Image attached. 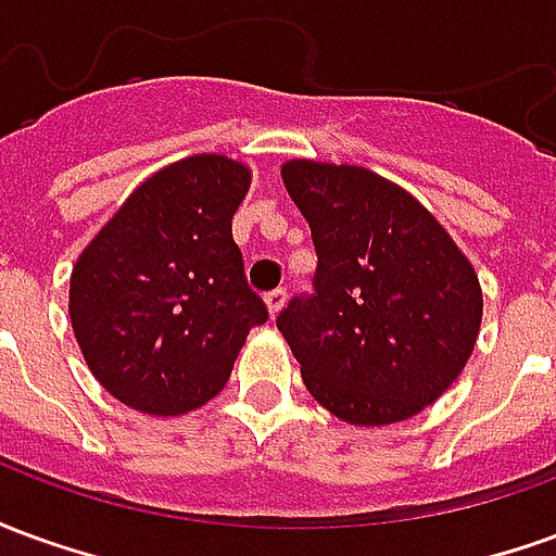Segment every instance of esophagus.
<instances>
[{
	"instance_id": "obj_1",
	"label": "esophagus",
	"mask_w": 556,
	"mask_h": 556,
	"mask_svg": "<svg viewBox=\"0 0 556 556\" xmlns=\"http://www.w3.org/2000/svg\"><path fill=\"white\" fill-rule=\"evenodd\" d=\"M265 303H267V313L277 315L282 306H286V289H274L265 294Z\"/></svg>"
}]
</instances>
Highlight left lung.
<instances>
[{"mask_svg": "<svg viewBox=\"0 0 556 556\" xmlns=\"http://www.w3.org/2000/svg\"><path fill=\"white\" fill-rule=\"evenodd\" d=\"M282 181L318 255L313 294L277 315L303 384L351 426L414 417L477 345V270L408 190L375 172L289 160Z\"/></svg>", "mask_w": 556, "mask_h": 556, "instance_id": "1", "label": "left lung"}]
</instances>
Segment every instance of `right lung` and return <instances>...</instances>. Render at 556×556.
I'll return each mask as SVG.
<instances>
[{"mask_svg": "<svg viewBox=\"0 0 556 556\" xmlns=\"http://www.w3.org/2000/svg\"><path fill=\"white\" fill-rule=\"evenodd\" d=\"M250 169L195 154L154 172L83 250L71 325L91 375L127 408L178 417L226 387L265 301L247 286L231 217Z\"/></svg>", "mask_w": 556, "mask_h": 556, "instance_id": "add662e5", "label": "right lung"}]
</instances>
